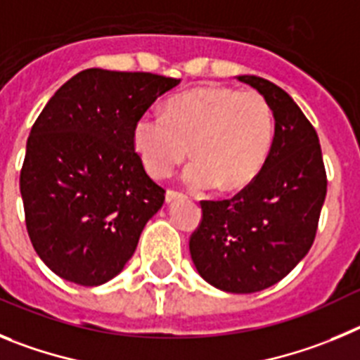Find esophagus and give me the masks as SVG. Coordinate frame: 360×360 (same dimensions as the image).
Here are the masks:
<instances>
[{
	"instance_id": "esophagus-1",
	"label": "esophagus",
	"mask_w": 360,
	"mask_h": 360,
	"mask_svg": "<svg viewBox=\"0 0 360 360\" xmlns=\"http://www.w3.org/2000/svg\"><path fill=\"white\" fill-rule=\"evenodd\" d=\"M165 199H167V202H174V200L183 199V193L174 192V190H167V193H165Z\"/></svg>"
}]
</instances>
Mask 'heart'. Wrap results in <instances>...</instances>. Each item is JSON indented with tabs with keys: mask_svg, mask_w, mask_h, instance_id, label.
Masks as SVG:
<instances>
[{
	"mask_svg": "<svg viewBox=\"0 0 360 360\" xmlns=\"http://www.w3.org/2000/svg\"><path fill=\"white\" fill-rule=\"evenodd\" d=\"M273 138L274 116L260 93L219 86L174 96L165 115L143 112L132 127V147L154 177L170 176L192 148L195 160L181 181L193 192L220 184L235 190L251 183Z\"/></svg>",
	"mask_w": 360,
	"mask_h": 360,
	"instance_id": "heart-1",
	"label": "heart"
}]
</instances>
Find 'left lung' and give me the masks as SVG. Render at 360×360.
Here are the masks:
<instances>
[{
    "instance_id": "8db88e82",
    "label": "left lung",
    "mask_w": 360,
    "mask_h": 360,
    "mask_svg": "<svg viewBox=\"0 0 360 360\" xmlns=\"http://www.w3.org/2000/svg\"><path fill=\"white\" fill-rule=\"evenodd\" d=\"M274 116V138L258 176L233 199L202 200L190 238L197 273L224 292L251 294L278 283L307 257L326 197L321 145L307 116L276 84L238 75Z\"/></svg>"
}]
</instances>
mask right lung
<instances>
[{
    "mask_svg": "<svg viewBox=\"0 0 360 360\" xmlns=\"http://www.w3.org/2000/svg\"><path fill=\"white\" fill-rule=\"evenodd\" d=\"M181 79L91 68L71 77L35 120L21 197L39 258L95 287L122 273L165 190L145 172L132 127Z\"/></svg>",
    "mask_w": 360,
    "mask_h": 360,
    "instance_id": "right-lung-1",
    "label": "right lung"
}]
</instances>
